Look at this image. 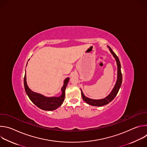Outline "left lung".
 <instances>
[{"label":"left lung","mask_w":147,"mask_h":147,"mask_svg":"<svg viewBox=\"0 0 147 147\" xmlns=\"http://www.w3.org/2000/svg\"><path fill=\"white\" fill-rule=\"evenodd\" d=\"M109 48V51L112 54L113 57H115L116 63H117V80L116 82L115 85L112 89V91L111 93L105 98L100 99H93L89 98L84 95V94H83L82 90L81 89V95L83 100H84L87 103L90 105L92 106H95V107H102L103 105H105L108 104L109 102H111L116 96L119 90L121 87V82H122V74L121 72V65H120V63L119 61V59L118 57L116 56V55L114 53V52L112 50V49L108 47Z\"/></svg>","instance_id":"left-lung-1"}]
</instances>
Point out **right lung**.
I'll return each instance as SVG.
<instances>
[{"label":"right lung","instance_id":"obj_1","mask_svg":"<svg viewBox=\"0 0 147 147\" xmlns=\"http://www.w3.org/2000/svg\"><path fill=\"white\" fill-rule=\"evenodd\" d=\"M69 80L70 78L67 77L64 80V84L61 89V94L59 96L47 97L40 94H38L31 91L27 86L26 81V74H25L24 76V85L27 95L34 105H35L37 107L40 109H42L44 111H52L60 107L63 102L65 97V90Z\"/></svg>","mask_w":147,"mask_h":147}]
</instances>
